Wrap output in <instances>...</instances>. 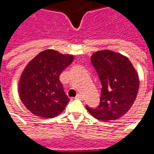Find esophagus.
<instances>
[{
  "instance_id": "esophagus-1",
  "label": "esophagus",
  "mask_w": 154,
  "mask_h": 154,
  "mask_svg": "<svg viewBox=\"0 0 154 154\" xmlns=\"http://www.w3.org/2000/svg\"><path fill=\"white\" fill-rule=\"evenodd\" d=\"M75 98H76V99H82L83 97H82V94H77Z\"/></svg>"
}]
</instances>
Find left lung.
<instances>
[{"label": "left lung", "instance_id": "1", "mask_svg": "<svg viewBox=\"0 0 154 154\" xmlns=\"http://www.w3.org/2000/svg\"><path fill=\"white\" fill-rule=\"evenodd\" d=\"M91 62L101 83L100 104L96 108L86 106L94 118L101 121L116 120L125 116L137 97L138 73L128 57L113 51L97 52Z\"/></svg>", "mask_w": 154, "mask_h": 154}]
</instances>
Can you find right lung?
Wrapping results in <instances>:
<instances>
[{"label":"right lung","mask_w":154,"mask_h":154,"mask_svg":"<svg viewBox=\"0 0 154 154\" xmlns=\"http://www.w3.org/2000/svg\"><path fill=\"white\" fill-rule=\"evenodd\" d=\"M73 61L72 55L44 50L26 66L20 80L22 102L32 114L53 118L65 109L70 99L59 80L62 72Z\"/></svg>","instance_id":"obj_1"}]
</instances>
